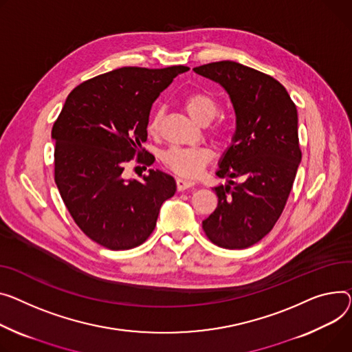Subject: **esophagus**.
Returning a JSON list of instances; mask_svg holds the SVG:
<instances>
[{"mask_svg":"<svg viewBox=\"0 0 352 352\" xmlns=\"http://www.w3.org/2000/svg\"><path fill=\"white\" fill-rule=\"evenodd\" d=\"M191 186H194L192 181L184 179V178H177V188H178V191L188 190V188H191Z\"/></svg>","mask_w":352,"mask_h":352,"instance_id":"34e87169","label":"esophagus"}]
</instances>
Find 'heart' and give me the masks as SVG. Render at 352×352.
Returning <instances> with one entry per match:
<instances>
[{"instance_id":"b5f03b06","label":"heart","mask_w":352,"mask_h":352,"mask_svg":"<svg viewBox=\"0 0 352 352\" xmlns=\"http://www.w3.org/2000/svg\"><path fill=\"white\" fill-rule=\"evenodd\" d=\"M185 110L192 120L205 124L209 123L218 114L219 104L217 99L212 95H209V93L195 91L186 96ZM161 117V110L154 111L150 117L147 131L151 135H155L160 131ZM217 134L221 138L225 137V129L218 127ZM210 158H212V153L205 147H171L167 151H164L161 155L164 166L184 178H197L202 173L206 164L210 161Z\"/></svg>"}]
</instances>
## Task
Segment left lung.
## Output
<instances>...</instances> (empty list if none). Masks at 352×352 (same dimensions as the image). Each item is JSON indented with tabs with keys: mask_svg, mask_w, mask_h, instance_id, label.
I'll return each mask as SVG.
<instances>
[{
	"mask_svg": "<svg viewBox=\"0 0 352 352\" xmlns=\"http://www.w3.org/2000/svg\"><path fill=\"white\" fill-rule=\"evenodd\" d=\"M194 70L222 85L236 113L233 143L217 171L230 181L214 188L218 206L202 229L219 248L246 249L273 229L293 188L301 161L297 109L282 83L253 67L221 60ZM238 176L243 183L231 181Z\"/></svg>",
	"mask_w": 352,
	"mask_h": 352,
	"instance_id": "left-lung-1",
	"label": "left lung"
}]
</instances>
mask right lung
Returning <instances> with one entry per match:
<instances>
[{
  "label": "right lung",
  "instance_id": "1",
  "mask_svg": "<svg viewBox=\"0 0 352 352\" xmlns=\"http://www.w3.org/2000/svg\"><path fill=\"white\" fill-rule=\"evenodd\" d=\"M188 66H124L76 86L52 127L55 182L70 217L87 238L110 250L144 243L160 208L175 194L170 174L150 170L143 181L124 178L135 158L154 162L147 142L154 100Z\"/></svg>",
  "mask_w": 352,
  "mask_h": 352
}]
</instances>
